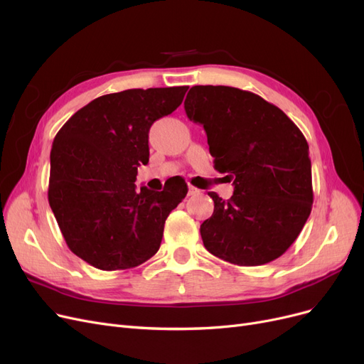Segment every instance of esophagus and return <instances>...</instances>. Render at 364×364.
Returning a JSON list of instances; mask_svg holds the SVG:
<instances>
[{
	"instance_id": "34e87169",
	"label": "esophagus",
	"mask_w": 364,
	"mask_h": 364,
	"mask_svg": "<svg viewBox=\"0 0 364 364\" xmlns=\"http://www.w3.org/2000/svg\"><path fill=\"white\" fill-rule=\"evenodd\" d=\"M199 188H196V187H193V186H191L188 187V196H195V195H199Z\"/></svg>"
}]
</instances>
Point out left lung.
I'll return each instance as SVG.
<instances>
[{
  "instance_id": "1",
  "label": "left lung",
  "mask_w": 364,
  "mask_h": 364,
  "mask_svg": "<svg viewBox=\"0 0 364 364\" xmlns=\"http://www.w3.org/2000/svg\"><path fill=\"white\" fill-rule=\"evenodd\" d=\"M184 109L207 132L214 168L233 180V195L215 192L200 225L205 248L240 266L269 263L296 241L312 208L309 147L278 107L229 86H193Z\"/></svg>"
}]
</instances>
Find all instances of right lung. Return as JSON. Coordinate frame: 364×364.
Masks as SVG:
<instances>
[{"label":"right lung","instance_id":"1","mask_svg":"<svg viewBox=\"0 0 364 364\" xmlns=\"http://www.w3.org/2000/svg\"><path fill=\"white\" fill-rule=\"evenodd\" d=\"M187 86L129 89L93 100L60 128L50 151L49 203L75 256L101 271L154 256L165 220L187 195L181 177L136 191L151 124L183 102Z\"/></svg>","mask_w":364,"mask_h":364}]
</instances>
